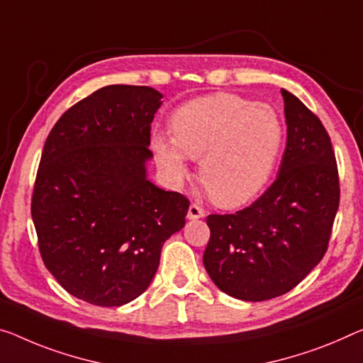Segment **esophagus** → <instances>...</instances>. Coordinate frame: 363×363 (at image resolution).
Returning a JSON list of instances; mask_svg holds the SVG:
<instances>
[{
  "label": "esophagus",
  "instance_id": "1",
  "mask_svg": "<svg viewBox=\"0 0 363 363\" xmlns=\"http://www.w3.org/2000/svg\"><path fill=\"white\" fill-rule=\"evenodd\" d=\"M201 217H204V209L201 208V206L196 204V203L189 204V208H188V219L189 220H196V219H201Z\"/></svg>",
  "mask_w": 363,
  "mask_h": 363
}]
</instances>
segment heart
Masks as SVG:
<instances>
[{
  "label": "heart",
  "mask_w": 363,
  "mask_h": 363,
  "mask_svg": "<svg viewBox=\"0 0 363 363\" xmlns=\"http://www.w3.org/2000/svg\"><path fill=\"white\" fill-rule=\"evenodd\" d=\"M174 139L155 135L154 157L172 180L199 159V180L216 204L237 208L263 191L284 143L281 115L269 104L237 94H211L183 104L172 115Z\"/></svg>",
  "instance_id": "obj_1"
}]
</instances>
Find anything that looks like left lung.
<instances>
[{
  "mask_svg": "<svg viewBox=\"0 0 363 363\" xmlns=\"http://www.w3.org/2000/svg\"><path fill=\"white\" fill-rule=\"evenodd\" d=\"M287 144L274 183L235 214H211L203 263L222 292L245 302L287 294L320 263L339 208V177L320 118L282 89Z\"/></svg>",
  "mask_w": 363,
  "mask_h": 363,
  "instance_id": "1",
  "label": "left lung"
}]
</instances>
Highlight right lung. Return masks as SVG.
<instances>
[{
  "label": "right lung",
  "mask_w": 363,
  "mask_h": 363,
  "mask_svg": "<svg viewBox=\"0 0 363 363\" xmlns=\"http://www.w3.org/2000/svg\"><path fill=\"white\" fill-rule=\"evenodd\" d=\"M162 94L115 84L66 110L43 146L32 220L47 269L74 297L120 306L149 287L189 201L147 180Z\"/></svg>",
  "instance_id": "add662e5"
}]
</instances>
